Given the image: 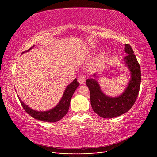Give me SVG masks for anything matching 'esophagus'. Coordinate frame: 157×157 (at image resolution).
Listing matches in <instances>:
<instances>
[{"instance_id":"1","label":"esophagus","mask_w":157,"mask_h":157,"mask_svg":"<svg viewBox=\"0 0 157 157\" xmlns=\"http://www.w3.org/2000/svg\"><path fill=\"white\" fill-rule=\"evenodd\" d=\"M85 78H85V76L84 75H79L78 76V80L79 82V84H83L84 82H85V80H86V79H85Z\"/></svg>"}]
</instances>
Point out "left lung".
I'll return each instance as SVG.
<instances>
[{"mask_svg": "<svg viewBox=\"0 0 157 157\" xmlns=\"http://www.w3.org/2000/svg\"><path fill=\"white\" fill-rule=\"evenodd\" d=\"M124 50L127 53L124 59V62L131 72V79L123 94L116 98L109 97L101 91L95 79H88L86 81L89 89L93 110L102 118H115L127 112L133 107L139 95L141 81L140 65L130 45L125 44Z\"/></svg>", "mask_w": 157, "mask_h": 157, "instance_id": "left-lung-1", "label": "left lung"}]
</instances>
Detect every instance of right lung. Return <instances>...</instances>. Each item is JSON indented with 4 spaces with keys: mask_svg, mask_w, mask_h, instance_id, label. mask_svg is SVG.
Wrapping results in <instances>:
<instances>
[{
    "mask_svg": "<svg viewBox=\"0 0 157 157\" xmlns=\"http://www.w3.org/2000/svg\"><path fill=\"white\" fill-rule=\"evenodd\" d=\"M33 47H31L28 50H30ZM79 83L77 80V79H74L72 83H71L66 87L65 91L63 93L62 98L61 99L59 104L55 107L52 109L47 111H36L31 109L30 107H28L27 105H25L21 100L19 98H18V99H19L21 106L24 109V110L32 117H33L36 120H40L44 122L54 123V122H57L61 120L67 113L69 106H70L71 98H72L75 89L79 86Z\"/></svg>",
    "mask_w": 157,
    "mask_h": 157,
    "instance_id": "right-lung-1",
    "label": "right lung"
}]
</instances>
